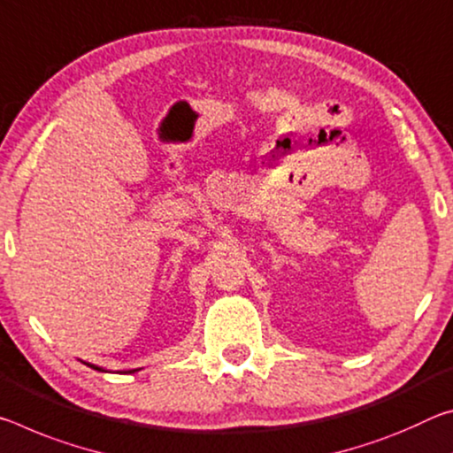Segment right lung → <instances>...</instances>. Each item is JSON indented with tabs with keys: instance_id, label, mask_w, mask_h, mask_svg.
I'll list each match as a JSON object with an SVG mask.
<instances>
[{
	"instance_id": "obj_1",
	"label": "right lung",
	"mask_w": 453,
	"mask_h": 453,
	"mask_svg": "<svg viewBox=\"0 0 453 453\" xmlns=\"http://www.w3.org/2000/svg\"><path fill=\"white\" fill-rule=\"evenodd\" d=\"M90 367H94V365H90ZM94 369H98V372H102V369H100V367H94Z\"/></svg>"
}]
</instances>
